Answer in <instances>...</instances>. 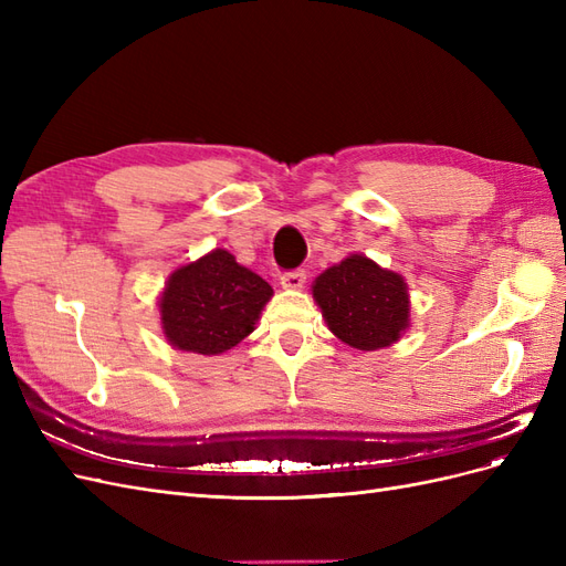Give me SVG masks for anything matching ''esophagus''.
<instances>
[{
  "mask_svg": "<svg viewBox=\"0 0 566 566\" xmlns=\"http://www.w3.org/2000/svg\"><path fill=\"white\" fill-rule=\"evenodd\" d=\"M304 281H306V273L304 271H287V273H283L281 276V287H285V290H300V287H304Z\"/></svg>",
  "mask_w": 566,
  "mask_h": 566,
  "instance_id": "34e87169",
  "label": "esophagus"
}]
</instances>
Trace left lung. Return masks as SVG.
Segmentation results:
<instances>
[{"instance_id":"obj_1","label":"left lung","mask_w":566,"mask_h":566,"mask_svg":"<svg viewBox=\"0 0 566 566\" xmlns=\"http://www.w3.org/2000/svg\"><path fill=\"white\" fill-rule=\"evenodd\" d=\"M331 333L358 352H378L410 325V297L401 273L382 269L361 252L325 269L312 285Z\"/></svg>"}]
</instances>
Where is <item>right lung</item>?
Listing matches in <instances>:
<instances>
[{
  "instance_id": "right-lung-1",
  "label": "right lung",
  "mask_w": 566,
  "mask_h": 566,
  "mask_svg": "<svg viewBox=\"0 0 566 566\" xmlns=\"http://www.w3.org/2000/svg\"><path fill=\"white\" fill-rule=\"evenodd\" d=\"M271 285L235 256L214 248L169 273L158 300L165 339L179 352L217 356L233 349L254 328Z\"/></svg>"
}]
</instances>
